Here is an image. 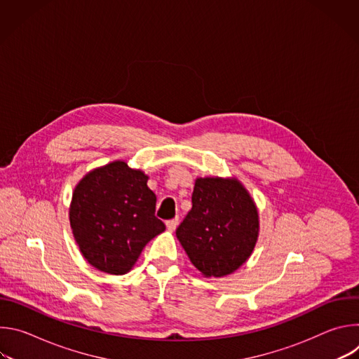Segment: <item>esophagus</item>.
<instances>
[{"label":"esophagus","mask_w":359,"mask_h":359,"mask_svg":"<svg viewBox=\"0 0 359 359\" xmlns=\"http://www.w3.org/2000/svg\"><path fill=\"white\" fill-rule=\"evenodd\" d=\"M177 224H179V217H175V219H172V220H168V222H166V227H168V230H170V231L176 230Z\"/></svg>","instance_id":"34e87169"}]
</instances>
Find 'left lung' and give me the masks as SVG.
<instances>
[{"instance_id": "8db88e82", "label": "left lung", "mask_w": 359, "mask_h": 359, "mask_svg": "<svg viewBox=\"0 0 359 359\" xmlns=\"http://www.w3.org/2000/svg\"><path fill=\"white\" fill-rule=\"evenodd\" d=\"M191 210L176 230L191 264L204 277H224L248 259L260 233L259 210L236 177H197Z\"/></svg>"}]
</instances>
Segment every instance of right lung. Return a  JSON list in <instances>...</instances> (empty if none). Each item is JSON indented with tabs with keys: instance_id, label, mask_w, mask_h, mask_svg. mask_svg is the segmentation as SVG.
<instances>
[{
	"instance_id": "add662e5",
	"label": "right lung",
	"mask_w": 359,
	"mask_h": 359,
	"mask_svg": "<svg viewBox=\"0 0 359 359\" xmlns=\"http://www.w3.org/2000/svg\"><path fill=\"white\" fill-rule=\"evenodd\" d=\"M147 180L143 170L115 161L88 172L75 186L69 223L79 251L96 270L129 273L144 245L165 231Z\"/></svg>"
}]
</instances>
